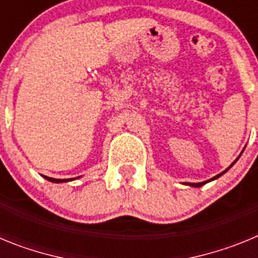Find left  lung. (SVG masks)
Instances as JSON below:
<instances>
[{"instance_id": "left-lung-1", "label": "left lung", "mask_w": 258, "mask_h": 258, "mask_svg": "<svg viewBox=\"0 0 258 258\" xmlns=\"http://www.w3.org/2000/svg\"><path fill=\"white\" fill-rule=\"evenodd\" d=\"M235 161H236V160H235ZM235 161H234V163H235ZM234 163H232V164H234ZM232 164H231V165H232ZM231 165H230V166H231ZM230 166H229V168H230ZM229 168H227V169H229ZM227 169L225 170V172H227ZM225 172L220 173V174H217V175H216V177H213V178H212V179H209V181H213V179L218 178V177H221V175H222L223 173H225ZM209 181H206V182H200V183H186V184H188V186H192V187H202L203 184H206L207 182H209Z\"/></svg>"}]
</instances>
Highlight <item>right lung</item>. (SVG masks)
I'll return each instance as SVG.
<instances>
[{
    "label": "right lung",
    "mask_w": 258,
    "mask_h": 258,
    "mask_svg": "<svg viewBox=\"0 0 258 258\" xmlns=\"http://www.w3.org/2000/svg\"><path fill=\"white\" fill-rule=\"evenodd\" d=\"M44 177L47 179V181L55 182V183H59V182H68V181H72V179H74V178H68V179H55V178H51V177H46V175H44Z\"/></svg>",
    "instance_id": "add662e5"
}]
</instances>
